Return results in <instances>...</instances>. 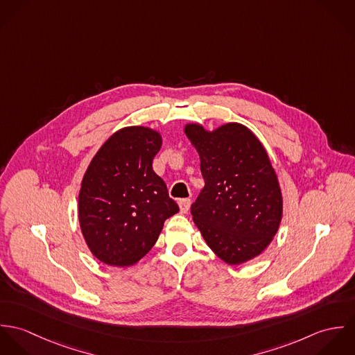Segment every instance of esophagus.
Returning a JSON list of instances; mask_svg holds the SVG:
<instances>
[{
    "label": "esophagus",
    "instance_id": "34e87169",
    "mask_svg": "<svg viewBox=\"0 0 355 355\" xmlns=\"http://www.w3.org/2000/svg\"><path fill=\"white\" fill-rule=\"evenodd\" d=\"M179 209H180V213H187L189 209H190V205L191 201L189 198H184V200H180L179 201Z\"/></svg>",
    "mask_w": 355,
    "mask_h": 355
}]
</instances>
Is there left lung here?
I'll use <instances>...</instances> for the list:
<instances>
[{"label":"left lung","mask_w":355,"mask_h":355,"mask_svg":"<svg viewBox=\"0 0 355 355\" xmlns=\"http://www.w3.org/2000/svg\"><path fill=\"white\" fill-rule=\"evenodd\" d=\"M183 131L201 159L205 187L191 214L206 245L230 265L253 259L283 217L282 189L263 145L241 123L211 131L189 123Z\"/></svg>","instance_id":"8db88e82"}]
</instances>
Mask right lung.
Instances as JSON below:
<instances>
[{
    "label": "right lung",
    "instance_id": "add662e5",
    "mask_svg": "<svg viewBox=\"0 0 355 355\" xmlns=\"http://www.w3.org/2000/svg\"><path fill=\"white\" fill-rule=\"evenodd\" d=\"M157 130L124 127L110 135L82 179L78 216L92 254L110 266H132L150 252L164 221L179 211L153 171Z\"/></svg>",
    "mask_w": 355,
    "mask_h": 355
}]
</instances>
